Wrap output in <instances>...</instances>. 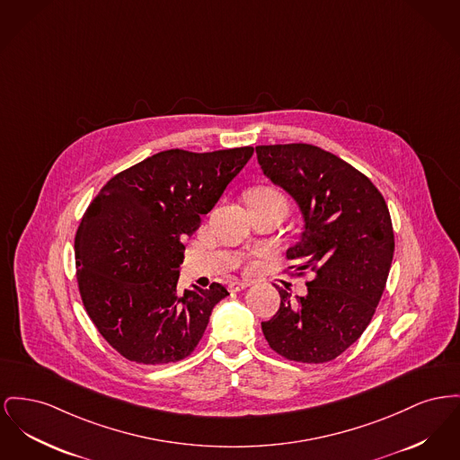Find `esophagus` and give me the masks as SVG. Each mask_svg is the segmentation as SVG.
Returning a JSON list of instances; mask_svg holds the SVG:
<instances>
[{
	"mask_svg": "<svg viewBox=\"0 0 460 460\" xmlns=\"http://www.w3.org/2000/svg\"><path fill=\"white\" fill-rule=\"evenodd\" d=\"M250 287V281H244V279H234L229 283V290L231 292H242L244 288Z\"/></svg>",
	"mask_w": 460,
	"mask_h": 460,
	"instance_id": "esophagus-1",
	"label": "esophagus"
}]
</instances>
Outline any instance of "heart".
I'll return each instance as SVG.
<instances>
[{"instance_id": "obj_1", "label": "heart", "mask_w": 460, "mask_h": 460, "mask_svg": "<svg viewBox=\"0 0 460 460\" xmlns=\"http://www.w3.org/2000/svg\"><path fill=\"white\" fill-rule=\"evenodd\" d=\"M266 198H279V199H285L278 190H270V188H259V190L250 192V196H248V205L253 203V201H259V199H266Z\"/></svg>"}]
</instances>
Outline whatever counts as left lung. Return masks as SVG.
Returning a JSON list of instances; mask_svg holds the SVG:
<instances>
[{
    "instance_id": "obj_1",
    "label": "left lung",
    "mask_w": 460,
    "mask_h": 460,
    "mask_svg": "<svg viewBox=\"0 0 460 460\" xmlns=\"http://www.w3.org/2000/svg\"><path fill=\"white\" fill-rule=\"evenodd\" d=\"M272 184L297 203L304 227L287 250L296 270H311L307 294L276 287L278 313L262 322L272 351L300 363L335 359L372 322L394 253L387 205L377 188L349 163L311 144L257 146Z\"/></svg>"
}]
</instances>
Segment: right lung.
Here are the masks:
<instances>
[{
  "mask_svg": "<svg viewBox=\"0 0 460 460\" xmlns=\"http://www.w3.org/2000/svg\"><path fill=\"white\" fill-rule=\"evenodd\" d=\"M252 155L162 151L114 175L86 208L75 238L83 305L123 358L175 363L201 341L229 292L220 283L179 292L184 242Z\"/></svg>",
  "mask_w": 460,
  "mask_h": 460,
  "instance_id": "1",
  "label": "right lung"
}]
</instances>
